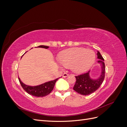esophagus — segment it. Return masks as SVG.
Returning <instances> with one entry per match:
<instances>
[{
  "mask_svg": "<svg viewBox=\"0 0 127 127\" xmlns=\"http://www.w3.org/2000/svg\"><path fill=\"white\" fill-rule=\"evenodd\" d=\"M68 76H69V74H67V73H64L63 75V77L64 78H66V77H68Z\"/></svg>",
  "mask_w": 127,
  "mask_h": 127,
  "instance_id": "esophagus-1",
  "label": "esophagus"
}]
</instances>
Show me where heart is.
I'll list each match as a JSON object with an SVG mask.
<instances>
[{"label": "heart", "mask_w": 127, "mask_h": 127, "mask_svg": "<svg viewBox=\"0 0 127 127\" xmlns=\"http://www.w3.org/2000/svg\"><path fill=\"white\" fill-rule=\"evenodd\" d=\"M95 58V53L92 50L84 48H73L61 52L58 61L64 66L70 67L74 72L82 74L92 67Z\"/></svg>", "instance_id": "1"}]
</instances>
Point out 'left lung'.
Wrapping results in <instances>:
<instances>
[{"instance_id": "left-lung-1", "label": "left lung", "mask_w": 127, "mask_h": 127, "mask_svg": "<svg viewBox=\"0 0 127 127\" xmlns=\"http://www.w3.org/2000/svg\"><path fill=\"white\" fill-rule=\"evenodd\" d=\"M97 52V58L99 59L97 63L100 64L101 68V74L98 77L92 78L90 76V71L86 74L75 77L76 81L73 89L81 95H88L93 93L100 87L104 79L105 67L104 59L100 52L98 51Z\"/></svg>"}]
</instances>
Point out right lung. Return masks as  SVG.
Returning a JSON list of instances; mask_svg holds the SVG:
<instances>
[{
  "label": "right lung",
  "mask_w": 127,
  "mask_h": 127,
  "mask_svg": "<svg viewBox=\"0 0 127 127\" xmlns=\"http://www.w3.org/2000/svg\"><path fill=\"white\" fill-rule=\"evenodd\" d=\"M37 48L48 49L49 47L45 45H39L38 46ZM59 78L60 77L55 80H51V81L45 82L43 84H40L39 85L33 86L26 85V84H25L21 81L20 77H18V80L20 81V83L23 88L28 94L36 97H43L51 93V92L53 90V88H54L56 82Z\"/></svg>",
  "instance_id": "right-lung-1"
}]
</instances>
